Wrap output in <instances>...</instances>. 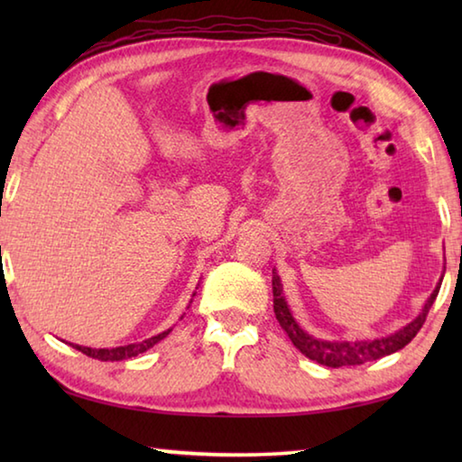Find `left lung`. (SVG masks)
<instances>
[{"instance_id":"8db88e82","label":"left lung","mask_w":462,"mask_h":462,"mask_svg":"<svg viewBox=\"0 0 462 462\" xmlns=\"http://www.w3.org/2000/svg\"><path fill=\"white\" fill-rule=\"evenodd\" d=\"M438 285L434 289V293L430 295L428 303L421 310V314L413 319L411 324H408L403 330L395 332L387 336V338H379V340H365V342H328V340H318L314 336H310L301 330L293 316L289 314V308L281 295V281L277 277V273H273V310H275V316L279 319V324L283 330L287 332L289 338L295 344V348H300L303 355L311 361H316L324 366H332V369H340V366H355V365H365L369 361H377L381 356H387L391 353H397L402 350L405 344H410L416 334L420 332V328L424 326L426 316L430 308L438 295Z\"/></svg>"}]
</instances>
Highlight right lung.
I'll return each mask as SVG.
<instances>
[{"label":"right lung","mask_w":462,"mask_h":462,"mask_svg":"<svg viewBox=\"0 0 462 462\" xmlns=\"http://www.w3.org/2000/svg\"><path fill=\"white\" fill-rule=\"evenodd\" d=\"M167 334H169V330L159 334V336H152V338H148V340L138 342V344H128V346H118V348H88V346H79V344H75V348L81 350L83 355H88L91 358H97V361H124V358H132L140 353H146L148 348L154 346L156 342L165 338Z\"/></svg>","instance_id":"right-lung-1"}]
</instances>
